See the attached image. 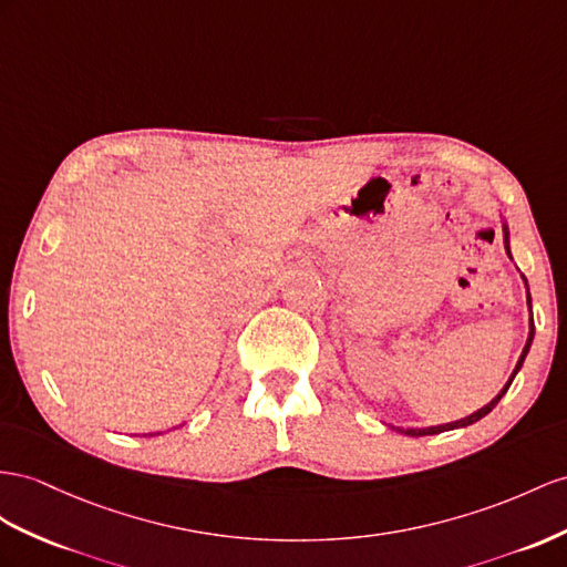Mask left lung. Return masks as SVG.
<instances>
[{
	"mask_svg": "<svg viewBox=\"0 0 567 567\" xmlns=\"http://www.w3.org/2000/svg\"><path fill=\"white\" fill-rule=\"evenodd\" d=\"M501 223H503V244H505V251H507V256H511V229H507V223H505V217L501 215ZM513 258V256H511ZM522 280H525V287H527V307H529V313H532V297H529V285H527V278L525 275H522ZM532 340H534V318L529 316V336H527V342H525V350H522V354H519V359H517V364H515V371L511 373V379H507V383L501 388V393L493 398L488 404H484V408H478L476 412H472L470 416H464V419H457V422H450V424H441V426H424V429H395L398 433H404V435H412V439H419V435H435V433H443V431H453V429H464V426H470V424H474V422H478V419H484L493 408H496V404L501 402V398L507 393V388H511V383H513V379L517 375V371L522 369V364H525V357H527V352H529V347H532Z\"/></svg>",
	"mask_w": 567,
	"mask_h": 567,
	"instance_id": "1",
	"label": "left lung"
}]
</instances>
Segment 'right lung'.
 <instances>
[{
    "instance_id": "add662e5",
    "label": "right lung",
    "mask_w": 567,
    "mask_h": 567,
    "mask_svg": "<svg viewBox=\"0 0 567 567\" xmlns=\"http://www.w3.org/2000/svg\"><path fill=\"white\" fill-rule=\"evenodd\" d=\"M151 435H153V433H151Z\"/></svg>"
}]
</instances>
